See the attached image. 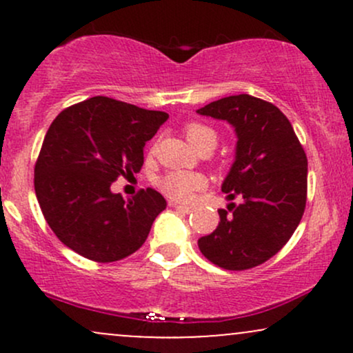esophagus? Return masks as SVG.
<instances>
[{
    "label": "esophagus",
    "instance_id": "1",
    "mask_svg": "<svg viewBox=\"0 0 353 353\" xmlns=\"http://www.w3.org/2000/svg\"><path fill=\"white\" fill-rule=\"evenodd\" d=\"M172 208L176 210H179V212H184V214L192 212V208H190V205H185V204H172Z\"/></svg>",
    "mask_w": 353,
    "mask_h": 353
}]
</instances>
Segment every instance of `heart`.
<instances>
[{"label": "heart", "instance_id": "1", "mask_svg": "<svg viewBox=\"0 0 353 353\" xmlns=\"http://www.w3.org/2000/svg\"><path fill=\"white\" fill-rule=\"evenodd\" d=\"M184 134L194 149H199L202 145H216L217 144V132L208 124L202 123H189L185 124ZM205 179L204 176L197 172H185V171H172L168 172L161 179L159 185L168 194L169 197L176 201H188L196 190L204 188Z\"/></svg>", "mask_w": 353, "mask_h": 353}]
</instances>
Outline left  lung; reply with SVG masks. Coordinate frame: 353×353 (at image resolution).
I'll use <instances>...</instances> for the list:
<instances>
[{
  "label": "left lung",
  "mask_w": 353,
  "mask_h": 353,
  "mask_svg": "<svg viewBox=\"0 0 353 353\" xmlns=\"http://www.w3.org/2000/svg\"><path fill=\"white\" fill-rule=\"evenodd\" d=\"M228 121L237 134L236 161L222 182L230 202L221 222L197 241L212 264L247 270L264 264L289 242L307 201V156L285 114L249 94L222 98L197 109Z\"/></svg>",
  "instance_id": "1"
}]
</instances>
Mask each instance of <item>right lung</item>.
I'll use <instances>...</instances> for the list:
<instances>
[{"label":"right lung","mask_w":353,"mask_h":353,"mask_svg":"<svg viewBox=\"0 0 353 353\" xmlns=\"http://www.w3.org/2000/svg\"><path fill=\"white\" fill-rule=\"evenodd\" d=\"M168 117L104 96L56 116L36 161L34 190L64 245L89 261L116 262L144 244L165 199L148 188L124 201L111 184L141 171L144 145Z\"/></svg>","instance_id":"add662e5"}]
</instances>
